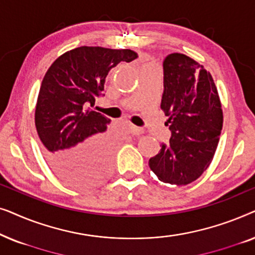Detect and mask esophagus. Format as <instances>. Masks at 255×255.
<instances>
[{
    "label": "esophagus",
    "mask_w": 255,
    "mask_h": 255,
    "mask_svg": "<svg viewBox=\"0 0 255 255\" xmlns=\"http://www.w3.org/2000/svg\"><path fill=\"white\" fill-rule=\"evenodd\" d=\"M128 130H130L132 135H139L142 133V128L135 127V125H128Z\"/></svg>",
    "instance_id": "1"
}]
</instances>
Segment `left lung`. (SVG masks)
Returning <instances> with one entry per match:
<instances>
[{"mask_svg":"<svg viewBox=\"0 0 255 255\" xmlns=\"http://www.w3.org/2000/svg\"><path fill=\"white\" fill-rule=\"evenodd\" d=\"M161 109L172 132L148 165L163 183L186 186L210 165L223 128V111L211 74L187 55L165 58Z\"/></svg>","mask_w":255,"mask_h":255,"instance_id":"left-lung-1","label":"left lung"}]
</instances>
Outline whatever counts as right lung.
I'll use <instances>...</instances> for the list:
<instances>
[{"instance_id": "add662e5", "label": "right lung", "mask_w": 255, "mask_h": 255, "mask_svg": "<svg viewBox=\"0 0 255 255\" xmlns=\"http://www.w3.org/2000/svg\"><path fill=\"white\" fill-rule=\"evenodd\" d=\"M138 58L131 50L81 46L60 55L45 74L34 123L53 172L79 187L99 183L109 172V118L93 110L111 68Z\"/></svg>"}]
</instances>
